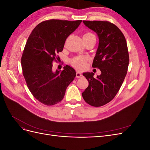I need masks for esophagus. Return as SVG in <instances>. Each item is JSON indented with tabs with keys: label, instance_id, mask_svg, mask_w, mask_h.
<instances>
[{
	"label": "esophagus",
	"instance_id": "obj_1",
	"mask_svg": "<svg viewBox=\"0 0 150 150\" xmlns=\"http://www.w3.org/2000/svg\"><path fill=\"white\" fill-rule=\"evenodd\" d=\"M76 77L78 78H83V75L82 74V73H81V72H76Z\"/></svg>",
	"mask_w": 150,
	"mask_h": 150
}]
</instances>
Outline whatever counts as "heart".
<instances>
[{
	"mask_svg": "<svg viewBox=\"0 0 150 150\" xmlns=\"http://www.w3.org/2000/svg\"><path fill=\"white\" fill-rule=\"evenodd\" d=\"M95 38L94 35L91 33H86L84 34L83 38ZM88 59L84 56H76L71 61V64L78 69H83L87 66Z\"/></svg>",
	"mask_w": 150,
	"mask_h": 150,
	"instance_id": "heart-1",
	"label": "heart"
}]
</instances>
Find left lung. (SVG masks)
Listing matches in <instances>:
<instances>
[{
	"instance_id": "1",
	"label": "left lung",
	"mask_w": 150,
	"mask_h": 150,
	"mask_svg": "<svg viewBox=\"0 0 150 150\" xmlns=\"http://www.w3.org/2000/svg\"><path fill=\"white\" fill-rule=\"evenodd\" d=\"M84 25L98 34L99 45L93 65L101 74L94 78L93 72H84L89 82L82 93L89 105L99 107L115 97L125 78L129 64L126 39L116 25L108 21H83Z\"/></svg>"
}]
</instances>
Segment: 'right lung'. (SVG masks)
<instances>
[{
	"label": "right lung",
	"mask_w": 150,
	"mask_h": 150,
	"mask_svg": "<svg viewBox=\"0 0 150 150\" xmlns=\"http://www.w3.org/2000/svg\"><path fill=\"white\" fill-rule=\"evenodd\" d=\"M82 21L51 19L40 22L32 31L21 58L27 86L34 97L47 106L64 98L68 86L74 79L76 71L66 65L64 70L52 71V62L60 59L66 39Z\"/></svg>",
	"instance_id": "add662e5"
}]
</instances>
